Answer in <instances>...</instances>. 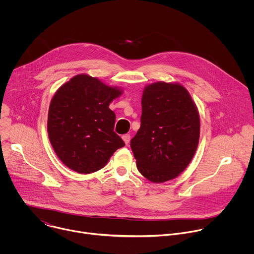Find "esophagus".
Listing matches in <instances>:
<instances>
[{
    "label": "esophagus",
    "instance_id": "obj_1",
    "mask_svg": "<svg viewBox=\"0 0 254 254\" xmlns=\"http://www.w3.org/2000/svg\"><path fill=\"white\" fill-rule=\"evenodd\" d=\"M123 139H124V141L127 144V143L129 142V140H130V134H128V133L124 134V135H123Z\"/></svg>",
    "mask_w": 254,
    "mask_h": 254
}]
</instances>
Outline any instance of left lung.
<instances>
[{"instance_id": "1", "label": "left lung", "mask_w": 254, "mask_h": 254, "mask_svg": "<svg viewBox=\"0 0 254 254\" xmlns=\"http://www.w3.org/2000/svg\"><path fill=\"white\" fill-rule=\"evenodd\" d=\"M199 136V113L184 86L159 81L144 87L140 127L130 140L144 178L163 183L178 177L192 161Z\"/></svg>"}]
</instances>
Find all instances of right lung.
<instances>
[{
	"label": "right lung",
	"mask_w": 254,
	"mask_h": 254,
	"mask_svg": "<svg viewBox=\"0 0 254 254\" xmlns=\"http://www.w3.org/2000/svg\"><path fill=\"white\" fill-rule=\"evenodd\" d=\"M122 92L87 74L72 77L56 91L47 130L57 157L69 169L79 174L96 172L125 146L114 130L116 114L108 107Z\"/></svg>",
	"instance_id": "1"
}]
</instances>
